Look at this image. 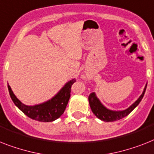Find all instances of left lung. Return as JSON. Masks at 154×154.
<instances>
[{"label": "left lung", "instance_id": "8db88e82", "mask_svg": "<svg viewBox=\"0 0 154 154\" xmlns=\"http://www.w3.org/2000/svg\"><path fill=\"white\" fill-rule=\"evenodd\" d=\"M146 86H147V84L145 86L143 92L141 94V96L138 97V100L134 103H132L129 107H127V109L116 111V110H111L109 108H107V107H105L103 103H101V101L97 97V94L95 92H92L88 96V102H89L90 107H91L93 114L97 116V118L100 119V120H103L104 122H114V121L119 120L121 119L124 118L127 116H128L139 104L142 99L144 97Z\"/></svg>", "mask_w": 154, "mask_h": 154}]
</instances>
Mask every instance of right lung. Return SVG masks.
Here are the masks:
<instances>
[{
    "mask_svg": "<svg viewBox=\"0 0 154 154\" xmlns=\"http://www.w3.org/2000/svg\"><path fill=\"white\" fill-rule=\"evenodd\" d=\"M75 81V78L69 81L52 98L35 105H26L22 103L15 96L8 84V88L12 100L21 112L34 120L47 122L56 120L64 113L70 97L71 86Z\"/></svg>",
    "mask_w": 154,
    "mask_h": 154,
    "instance_id": "1",
    "label": "right lung"
}]
</instances>
